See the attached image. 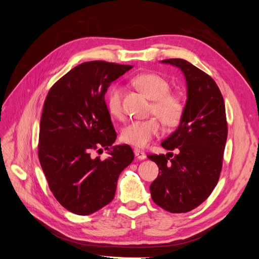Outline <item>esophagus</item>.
Wrapping results in <instances>:
<instances>
[{"label":"esophagus","mask_w":259,"mask_h":259,"mask_svg":"<svg viewBox=\"0 0 259 259\" xmlns=\"http://www.w3.org/2000/svg\"><path fill=\"white\" fill-rule=\"evenodd\" d=\"M134 152H135V156H136L138 160H145L147 158L146 153L144 151H142V150H139V149H135Z\"/></svg>","instance_id":"obj_1"}]
</instances>
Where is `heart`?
Instances as JSON below:
<instances>
[{
	"instance_id": "heart-1",
	"label": "heart",
	"mask_w": 259,
	"mask_h": 259,
	"mask_svg": "<svg viewBox=\"0 0 259 259\" xmlns=\"http://www.w3.org/2000/svg\"><path fill=\"white\" fill-rule=\"evenodd\" d=\"M133 83L148 98L153 100L150 114L157 117L153 116L145 121L131 122L122 130L121 139L125 144L144 148L160 134V119L166 126H174L179 123L184 114L185 105L182 98L169 92L170 85L168 81L159 74L140 73L133 77ZM122 97L123 89L120 84H114L107 94L108 110L115 117L123 115Z\"/></svg>"
}]
</instances>
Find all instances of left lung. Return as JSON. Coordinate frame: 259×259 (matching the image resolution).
I'll use <instances>...</instances> for the list:
<instances>
[{"label": "left lung", "instance_id": "obj_1", "mask_svg": "<svg viewBox=\"0 0 259 259\" xmlns=\"http://www.w3.org/2000/svg\"><path fill=\"white\" fill-rule=\"evenodd\" d=\"M162 62L183 71L187 101L179 126L161 144L177 154L148 155L160 170L150 192L163 209L187 213L204 202L218 183L228 135L226 109L222 93L208 74L185 59Z\"/></svg>", "mask_w": 259, "mask_h": 259}]
</instances>
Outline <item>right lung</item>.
<instances>
[{"label": "right lung", "mask_w": 259, "mask_h": 259, "mask_svg": "<svg viewBox=\"0 0 259 259\" xmlns=\"http://www.w3.org/2000/svg\"><path fill=\"white\" fill-rule=\"evenodd\" d=\"M133 66L101 60L74 67L46 96L38 135V160L54 197L76 215L110 203L121 171L134 160L128 145L112 147L116 133L105 101L111 82Z\"/></svg>", "instance_id": "right-lung-1"}]
</instances>
